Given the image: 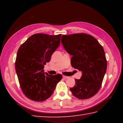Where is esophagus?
<instances>
[{"label":"esophagus","instance_id":"obj_1","mask_svg":"<svg viewBox=\"0 0 123 123\" xmlns=\"http://www.w3.org/2000/svg\"><path fill=\"white\" fill-rule=\"evenodd\" d=\"M63 78L64 79H68V78H69V77L66 76V75H63Z\"/></svg>","mask_w":123,"mask_h":123}]
</instances>
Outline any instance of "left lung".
<instances>
[{
	"instance_id": "left-lung-1",
	"label": "left lung",
	"mask_w": 123,
	"mask_h": 123,
	"mask_svg": "<svg viewBox=\"0 0 123 123\" xmlns=\"http://www.w3.org/2000/svg\"><path fill=\"white\" fill-rule=\"evenodd\" d=\"M61 43L72 55V67L82 71L80 79H74L75 85L70 91L79 99L92 97L100 89L107 69L103 46L92 36L86 33L63 35Z\"/></svg>"
}]
</instances>
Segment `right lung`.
Segmentation results:
<instances>
[{
	"label": "right lung",
	"instance_id": "1",
	"mask_svg": "<svg viewBox=\"0 0 123 123\" xmlns=\"http://www.w3.org/2000/svg\"><path fill=\"white\" fill-rule=\"evenodd\" d=\"M62 34H34L18 49L15 69L23 93L35 101H43L52 96L62 79L61 74H44V65L60 44Z\"/></svg>",
	"mask_w": 123,
	"mask_h": 123
}]
</instances>
